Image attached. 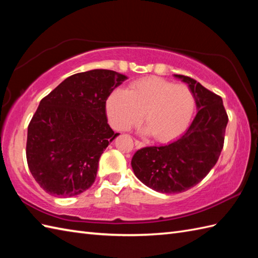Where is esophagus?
Returning <instances> with one entry per match:
<instances>
[{
    "mask_svg": "<svg viewBox=\"0 0 258 258\" xmlns=\"http://www.w3.org/2000/svg\"><path fill=\"white\" fill-rule=\"evenodd\" d=\"M135 145H136V148H138V149H141V148L146 147L145 142H141V141H139V140H135Z\"/></svg>",
    "mask_w": 258,
    "mask_h": 258,
    "instance_id": "esophagus-1",
    "label": "esophagus"
}]
</instances>
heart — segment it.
I'll list each match as a JSON object with an SVG mask.
<instances>
[{"mask_svg":"<svg viewBox=\"0 0 258 258\" xmlns=\"http://www.w3.org/2000/svg\"><path fill=\"white\" fill-rule=\"evenodd\" d=\"M194 97L183 85H174L159 77H147L129 86L128 90H112L106 100L110 124L120 131L139 123L144 113L148 127L159 141H170L184 131L192 118Z\"/></svg>","mask_w":258,"mask_h":258,"instance_id":"obj_1","label":"heart"}]
</instances>
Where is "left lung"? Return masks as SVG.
I'll use <instances>...</instances> for the list:
<instances>
[{
  "mask_svg": "<svg viewBox=\"0 0 258 258\" xmlns=\"http://www.w3.org/2000/svg\"><path fill=\"white\" fill-rule=\"evenodd\" d=\"M174 78L191 90L198 109L196 118L179 139L142 148L131 160L135 175L145 185L167 194L184 192L207 176L219 160L228 121L220 96L190 77Z\"/></svg>",
  "mask_w": 258,
  "mask_h": 258,
  "instance_id": "1",
  "label": "left lung"
}]
</instances>
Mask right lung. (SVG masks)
<instances>
[{"instance_id": "add662e5", "label": "right lung", "mask_w": 258, "mask_h": 258, "mask_svg": "<svg viewBox=\"0 0 258 258\" xmlns=\"http://www.w3.org/2000/svg\"><path fill=\"white\" fill-rule=\"evenodd\" d=\"M125 79L108 70L78 73L39 102L27 128L26 159L50 196L72 198L93 185L101 153L119 136L108 124L106 100Z\"/></svg>"}]
</instances>
